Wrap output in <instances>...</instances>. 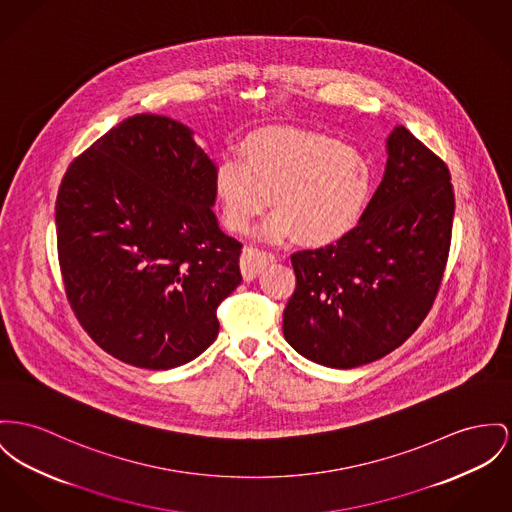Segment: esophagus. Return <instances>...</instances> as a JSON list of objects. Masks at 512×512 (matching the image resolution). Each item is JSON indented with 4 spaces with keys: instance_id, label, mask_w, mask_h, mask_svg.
<instances>
[{
    "instance_id": "obj_1",
    "label": "esophagus",
    "mask_w": 512,
    "mask_h": 512,
    "mask_svg": "<svg viewBox=\"0 0 512 512\" xmlns=\"http://www.w3.org/2000/svg\"><path fill=\"white\" fill-rule=\"evenodd\" d=\"M270 262H275V254L260 250V248H244L240 256V270L246 281L254 279L258 273L262 272Z\"/></svg>"
}]
</instances>
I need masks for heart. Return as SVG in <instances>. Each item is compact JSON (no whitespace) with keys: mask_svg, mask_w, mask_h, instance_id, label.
<instances>
[{"mask_svg":"<svg viewBox=\"0 0 512 512\" xmlns=\"http://www.w3.org/2000/svg\"><path fill=\"white\" fill-rule=\"evenodd\" d=\"M242 161L223 157L215 167V194L223 221L246 233L270 205L264 237L299 239L312 246L349 235L369 204L373 169L365 155L338 139L301 128H268L240 145Z\"/></svg>","mask_w":512,"mask_h":512,"instance_id":"obj_1","label":"heart"}]
</instances>
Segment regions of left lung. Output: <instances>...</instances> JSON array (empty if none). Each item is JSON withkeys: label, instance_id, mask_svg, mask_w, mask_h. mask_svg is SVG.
Segmentation results:
<instances>
[{"label": "left lung", "instance_id": "left-lung-1", "mask_svg": "<svg viewBox=\"0 0 512 512\" xmlns=\"http://www.w3.org/2000/svg\"><path fill=\"white\" fill-rule=\"evenodd\" d=\"M386 147L384 178L359 225L336 244L291 256L297 285L283 336L326 367H361L400 347L441 289L454 219L450 171L404 126Z\"/></svg>", "mask_w": 512, "mask_h": 512}]
</instances>
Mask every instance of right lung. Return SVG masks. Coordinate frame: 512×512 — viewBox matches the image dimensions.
I'll return each mask as SVG.
<instances>
[{"label":"right lung","instance_id":"add662e5","mask_svg":"<svg viewBox=\"0 0 512 512\" xmlns=\"http://www.w3.org/2000/svg\"><path fill=\"white\" fill-rule=\"evenodd\" d=\"M215 196L213 161L167 116H130L71 161L56 198L60 272L106 353L165 371L215 341L217 307L242 281Z\"/></svg>","mask_w":512,"mask_h":512}]
</instances>
